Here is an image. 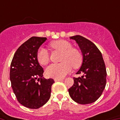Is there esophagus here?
<instances>
[{
    "mask_svg": "<svg viewBox=\"0 0 120 120\" xmlns=\"http://www.w3.org/2000/svg\"><path fill=\"white\" fill-rule=\"evenodd\" d=\"M54 80L55 82H59V81H62L63 79H54Z\"/></svg>",
    "mask_w": 120,
    "mask_h": 120,
    "instance_id": "1",
    "label": "esophagus"
}]
</instances>
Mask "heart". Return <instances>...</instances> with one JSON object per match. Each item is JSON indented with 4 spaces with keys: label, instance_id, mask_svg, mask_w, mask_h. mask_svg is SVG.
<instances>
[{
    "label": "heart",
    "instance_id": "b5f03b06",
    "mask_svg": "<svg viewBox=\"0 0 120 120\" xmlns=\"http://www.w3.org/2000/svg\"><path fill=\"white\" fill-rule=\"evenodd\" d=\"M51 49L62 52L60 64H52L46 68L45 74L48 77L62 79L71 70L79 67L82 63V56L77 49L72 48L71 45L64 40L53 41L49 44ZM37 58L41 65H46L50 62L49 52L44 48H40L37 51Z\"/></svg>",
    "mask_w": 120,
    "mask_h": 120
}]
</instances>
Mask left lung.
<instances>
[{
    "label": "left lung",
    "instance_id": "left-lung-1",
    "mask_svg": "<svg viewBox=\"0 0 120 120\" xmlns=\"http://www.w3.org/2000/svg\"><path fill=\"white\" fill-rule=\"evenodd\" d=\"M76 41L83 54V63L73 77L74 83L68 89L72 100L79 104L92 103L100 98L106 83V70L101 53L97 46L80 35L70 37Z\"/></svg>",
    "mask_w": 120,
    "mask_h": 120
}]
</instances>
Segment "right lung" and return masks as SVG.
<instances>
[{
  "label": "right lung",
  "mask_w": 120,
  "mask_h": 120,
  "mask_svg": "<svg viewBox=\"0 0 120 120\" xmlns=\"http://www.w3.org/2000/svg\"><path fill=\"white\" fill-rule=\"evenodd\" d=\"M46 37H32L19 47L10 64L11 86L18 101L28 108L37 109L50 98L52 79H43V68L37 58Z\"/></svg>",
  "instance_id": "obj_1"
}]
</instances>
